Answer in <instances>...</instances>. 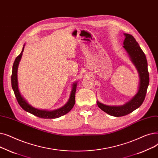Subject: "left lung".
Returning <instances> with one entry per match:
<instances>
[{
    "label": "left lung",
    "instance_id": "left-lung-1",
    "mask_svg": "<svg viewBox=\"0 0 158 158\" xmlns=\"http://www.w3.org/2000/svg\"><path fill=\"white\" fill-rule=\"evenodd\" d=\"M125 39L123 42V48L128 52L131 61L138 69L139 74V87L137 94L132 100L122 106H108L97 102V105L103 111L108 114L119 117L128 114L139 107L143 102L149 84V74L147 67V61L145 55L139 47L134 36L125 33Z\"/></svg>",
    "mask_w": 158,
    "mask_h": 158
}]
</instances>
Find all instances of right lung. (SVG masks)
Listing matches in <instances>:
<instances>
[{"label": "right lung", "instance_id": "add662e5", "mask_svg": "<svg viewBox=\"0 0 158 158\" xmlns=\"http://www.w3.org/2000/svg\"><path fill=\"white\" fill-rule=\"evenodd\" d=\"M24 49V47L22 48V51L20 52V54L17 56L15 58L13 65V70H12V74H11V86L12 89L14 91L15 95L16 98L17 100V102L20 106L24 110L29 112L37 117H39L41 118H48V119H52V118H57L60 117L67 112H69L73 106H74L75 103V93H76L77 89V83H74L73 84V89L71 93L70 98L65 106L59 109L52 110V111H48V110H42L35 109L28 104L26 101L22 97L19 90L18 87V81H17V69L19 62L21 59L22 52H23Z\"/></svg>", "mask_w": 158, "mask_h": 158}]
</instances>
